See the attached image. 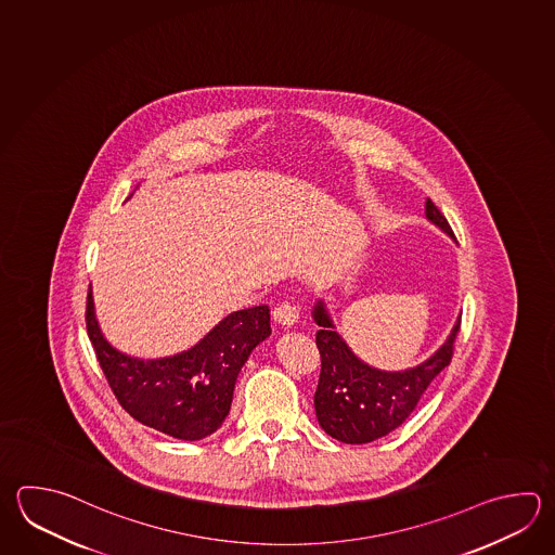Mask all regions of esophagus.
<instances>
[{"instance_id": "1", "label": "esophagus", "mask_w": 555, "mask_h": 555, "mask_svg": "<svg viewBox=\"0 0 555 555\" xmlns=\"http://www.w3.org/2000/svg\"><path fill=\"white\" fill-rule=\"evenodd\" d=\"M272 317L275 323H280V325L283 326H292L297 323V319H299V311H297V307H295V305L283 301V304L278 305V307L273 309Z\"/></svg>"}]
</instances>
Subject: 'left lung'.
I'll use <instances>...</instances> for the list:
<instances>
[{
  "label": "left lung",
  "mask_w": 555,
  "mask_h": 555,
  "mask_svg": "<svg viewBox=\"0 0 555 555\" xmlns=\"http://www.w3.org/2000/svg\"><path fill=\"white\" fill-rule=\"evenodd\" d=\"M425 217L455 238L447 218L431 198L425 203ZM313 319L321 326L315 337L321 354L315 391L317 420L326 434L350 446L380 439L410 417L427 386L449 366L461 326L459 317L451 335L431 359L402 372H386L364 364L348 348L335 331L323 301H317Z\"/></svg>",
  "instance_id": "left-lung-1"
}]
</instances>
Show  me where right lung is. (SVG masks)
Wrapping results in <instances>:
<instances>
[{"instance_id": "right-lung-1", "label": "right lung", "mask_w": 555, "mask_h": 555, "mask_svg": "<svg viewBox=\"0 0 555 555\" xmlns=\"http://www.w3.org/2000/svg\"><path fill=\"white\" fill-rule=\"evenodd\" d=\"M88 338L121 408L175 439L198 441L227 420L238 372L272 335L268 305L230 313L198 345L167 359L142 360L109 347L87 297Z\"/></svg>"}]
</instances>
